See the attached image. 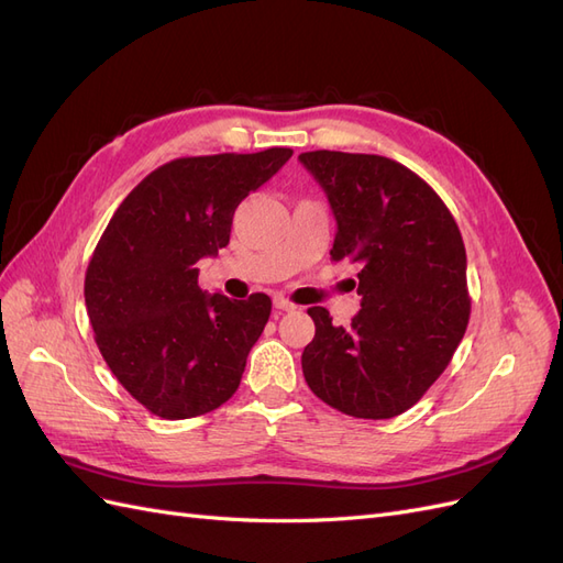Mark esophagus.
<instances>
[{"mask_svg":"<svg viewBox=\"0 0 563 563\" xmlns=\"http://www.w3.org/2000/svg\"><path fill=\"white\" fill-rule=\"evenodd\" d=\"M272 302H275V308H277L279 312H291V310H296V305H294L291 300H288V298H284V296H275V300H272Z\"/></svg>","mask_w":563,"mask_h":563,"instance_id":"34e87169","label":"esophagus"}]
</instances>
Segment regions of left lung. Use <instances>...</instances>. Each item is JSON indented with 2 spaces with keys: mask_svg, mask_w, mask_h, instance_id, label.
<instances>
[{
  "mask_svg": "<svg viewBox=\"0 0 563 563\" xmlns=\"http://www.w3.org/2000/svg\"><path fill=\"white\" fill-rule=\"evenodd\" d=\"M338 223L331 261L356 263L362 310L347 329L310 308L302 376L340 413L408 411L446 371L470 321L467 255L446 203L411 168L380 155L314 150L298 157Z\"/></svg>",
  "mask_w": 563,
  "mask_h": 563,
  "instance_id": "1",
  "label": "left lung"
}]
</instances>
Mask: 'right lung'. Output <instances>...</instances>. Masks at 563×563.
Segmentation results:
<instances>
[{"label": "right lung", "instance_id": "right-lung-1", "mask_svg": "<svg viewBox=\"0 0 563 563\" xmlns=\"http://www.w3.org/2000/svg\"><path fill=\"white\" fill-rule=\"evenodd\" d=\"M291 155L269 147L174 159L135 185L110 218L84 300L106 364L150 413L197 418L240 387L272 300L207 296L197 263L230 244L234 209Z\"/></svg>", "mask_w": 563, "mask_h": 563}]
</instances>
